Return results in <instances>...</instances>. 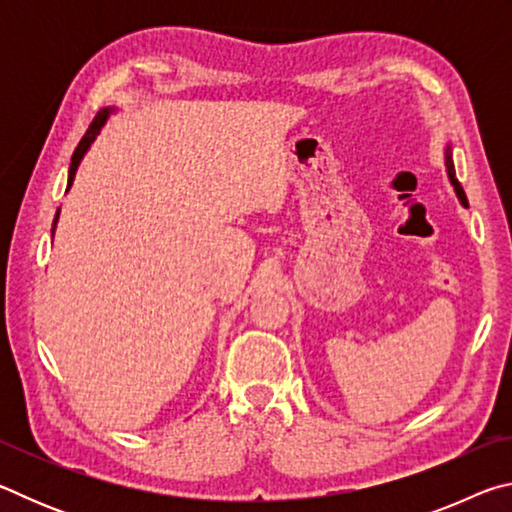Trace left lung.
Returning a JSON list of instances; mask_svg holds the SVG:
<instances>
[{
  "instance_id": "8db88e82",
  "label": "left lung",
  "mask_w": 512,
  "mask_h": 512,
  "mask_svg": "<svg viewBox=\"0 0 512 512\" xmlns=\"http://www.w3.org/2000/svg\"><path fill=\"white\" fill-rule=\"evenodd\" d=\"M445 162H447V173H449V180H452V185H454V189H456L458 198H461V203L467 207V196H465V192H463L461 183H458V180H456L454 164H452V151H449V146H447V151H445Z\"/></svg>"
}]
</instances>
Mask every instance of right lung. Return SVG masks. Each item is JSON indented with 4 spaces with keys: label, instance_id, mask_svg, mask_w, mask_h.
Masks as SVG:
<instances>
[{
    "label": "right lung",
    "instance_id": "right-lung-1",
    "mask_svg": "<svg viewBox=\"0 0 512 512\" xmlns=\"http://www.w3.org/2000/svg\"><path fill=\"white\" fill-rule=\"evenodd\" d=\"M108 115H110V110H101L99 115L92 119V124H90V128H88V133L83 135V140L79 142V146H76V151H74V155H72V164H69V180H67V185H72V180H74V176H76V169H79V164H81V160H83L85 151L90 149V144L94 142V137L99 135L101 126L106 124ZM58 212H60V210H58ZM58 212H56V219H54V228H56V221H58Z\"/></svg>",
    "mask_w": 512,
    "mask_h": 512
}]
</instances>
